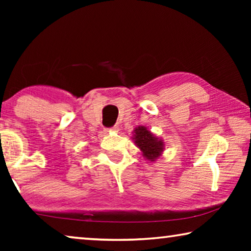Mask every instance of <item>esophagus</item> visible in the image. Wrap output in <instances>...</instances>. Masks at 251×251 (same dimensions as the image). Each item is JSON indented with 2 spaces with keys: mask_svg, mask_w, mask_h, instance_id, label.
Masks as SVG:
<instances>
[{
  "mask_svg": "<svg viewBox=\"0 0 251 251\" xmlns=\"http://www.w3.org/2000/svg\"><path fill=\"white\" fill-rule=\"evenodd\" d=\"M106 131H118V126H114L112 128H107Z\"/></svg>",
  "mask_w": 251,
  "mask_h": 251,
  "instance_id": "esophagus-1",
  "label": "esophagus"
}]
</instances>
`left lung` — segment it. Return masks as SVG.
Wrapping results in <instances>:
<instances>
[{"mask_svg":"<svg viewBox=\"0 0 251 251\" xmlns=\"http://www.w3.org/2000/svg\"><path fill=\"white\" fill-rule=\"evenodd\" d=\"M133 141L141 150L144 158L150 161H155L159 158L165 150V143L161 138L147 128L146 126H138L134 129Z\"/></svg>","mask_w":251,"mask_h":251,"instance_id":"obj_1","label":"left lung"}]
</instances>
